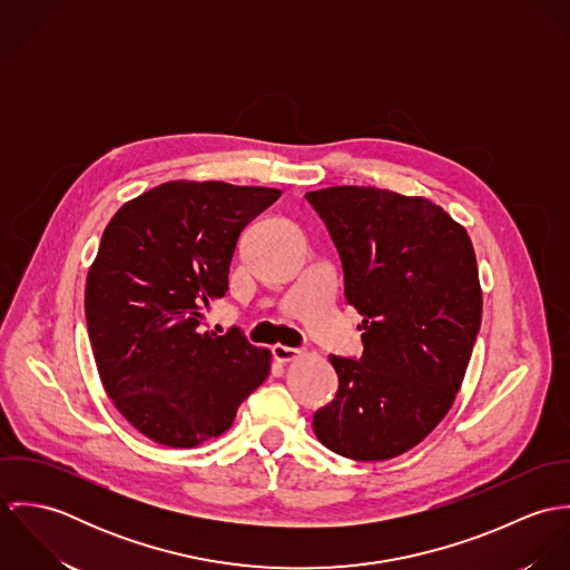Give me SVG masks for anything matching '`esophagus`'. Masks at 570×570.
I'll use <instances>...</instances> for the list:
<instances>
[{
	"instance_id": "1",
	"label": "esophagus",
	"mask_w": 570,
	"mask_h": 570,
	"mask_svg": "<svg viewBox=\"0 0 570 570\" xmlns=\"http://www.w3.org/2000/svg\"><path fill=\"white\" fill-rule=\"evenodd\" d=\"M303 353H305L303 348H294V346H285V344H274V346H272V355H274V360H278V362L298 360Z\"/></svg>"
}]
</instances>
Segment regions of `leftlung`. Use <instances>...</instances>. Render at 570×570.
Returning <instances> with one entry per match:
<instances>
[{"instance_id":"obj_1","label":"left lung","mask_w":570,"mask_h":570,"mask_svg":"<svg viewBox=\"0 0 570 570\" xmlns=\"http://www.w3.org/2000/svg\"><path fill=\"white\" fill-rule=\"evenodd\" d=\"M342 261L362 314L364 353L328 355L337 393L314 432L353 461H386L423 441L454 404L481 328L472 242L441 206L375 186L305 195Z\"/></svg>"}]
</instances>
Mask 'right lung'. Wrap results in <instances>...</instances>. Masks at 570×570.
<instances>
[{"label":"right lung","instance_id":"obj_1","mask_svg":"<svg viewBox=\"0 0 570 570\" xmlns=\"http://www.w3.org/2000/svg\"><path fill=\"white\" fill-rule=\"evenodd\" d=\"M278 188L166 181L107 224L85 285V321L105 393L145 436L195 448L224 434L269 373L239 328L204 331L228 292L245 226Z\"/></svg>","mask_w":570,"mask_h":570}]
</instances>
